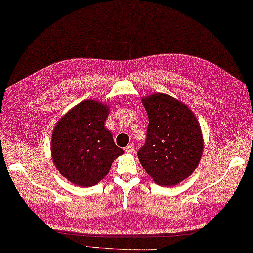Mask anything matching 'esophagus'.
I'll use <instances>...</instances> for the list:
<instances>
[{
    "mask_svg": "<svg viewBox=\"0 0 253 253\" xmlns=\"http://www.w3.org/2000/svg\"><path fill=\"white\" fill-rule=\"evenodd\" d=\"M125 151H126V153H129V154L134 153V152H135V145H134L133 143L129 144L128 147H126V148H125Z\"/></svg>",
    "mask_w": 253,
    "mask_h": 253,
    "instance_id": "esophagus-1",
    "label": "esophagus"
}]
</instances>
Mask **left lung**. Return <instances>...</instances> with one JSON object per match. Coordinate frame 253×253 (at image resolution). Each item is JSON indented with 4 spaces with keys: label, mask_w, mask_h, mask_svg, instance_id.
<instances>
[{
    "label": "left lung",
    "mask_w": 253,
    "mask_h": 253,
    "mask_svg": "<svg viewBox=\"0 0 253 253\" xmlns=\"http://www.w3.org/2000/svg\"><path fill=\"white\" fill-rule=\"evenodd\" d=\"M141 101L149 126L138 159L157 184L172 187L188 178L201 160L200 124L189 106L164 93H155Z\"/></svg>",
    "instance_id": "left-lung-1"
}]
</instances>
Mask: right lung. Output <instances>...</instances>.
I'll list each match as a JSON object with an SVG mask.
<instances>
[{"mask_svg":"<svg viewBox=\"0 0 253 253\" xmlns=\"http://www.w3.org/2000/svg\"><path fill=\"white\" fill-rule=\"evenodd\" d=\"M109 105L84 100L66 113L53 130L51 155L60 174L79 187H92L109 173L124 151L104 127Z\"/></svg>","mask_w":253,"mask_h":253,"instance_id":"1","label":"right lung"}]
</instances>
